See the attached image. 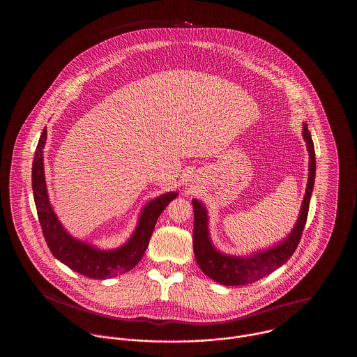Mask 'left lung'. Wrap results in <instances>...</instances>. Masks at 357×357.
I'll use <instances>...</instances> for the list:
<instances>
[{
  "label": "left lung",
  "instance_id": "left-lung-1",
  "mask_svg": "<svg viewBox=\"0 0 357 357\" xmlns=\"http://www.w3.org/2000/svg\"><path fill=\"white\" fill-rule=\"evenodd\" d=\"M303 135L306 142V147L309 151V178L306 194L301 206V213L297 220V223L289 237L281 242L278 246L265 250L262 253L252 255V257H230L221 255L217 252L207 234V213L206 208L198 201H192L194 207V255L198 266L201 271L214 281L222 285H246L253 284L255 281L264 278L265 275L274 272L281 265H284L291 255L296 252L301 236L305 227L309 211L310 195L314 185L316 176V158H314V146L310 132L307 131V126L304 124Z\"/></svg>",
  "mask_w": 357,
  "mask_h": 357
}]
</instances>
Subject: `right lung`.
I'll return each mask as SVG.
<instances>
[{
    "label": "right lung",
    "mask_w": 357,
    "mask_h": 357,
    "mask_svg": "<svg viewBox=\"0 0 357 357\" xmlns=\"http://www.w3.org/2000/svg\"><path fill=\"white\" fill-rule=\"evenodd\" d=\"M47 140V128H44L32 165V187L34 204L43 234L52 255L66 264L75 272L80 273L92 280H105L130 272L144 255L150 238L153 236L155 223L162 211L176 198V192H167L155 198L142 213L140 221L131 239L116 250H98L86 243L70 237L53 213L44 175L43 150Z\"/></svg>",
    "instance_id": "right-lung-1"
}]
</instances>
